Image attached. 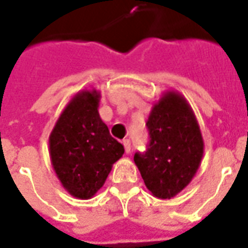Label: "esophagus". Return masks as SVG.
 Masks as SVG:
<instances>
[{
    "label": "esophagus",
    "instance_id": "obj_1",
    "mask_svg": "<svg viewBox=\"0 0 248 248\" xmlns=\"http://www.w3.org/2000/svg\"><path fill=\"white\" fill-rule=\"evenodd\" d=\"M124 151H126V154H130V151H131V143H130V140H124Z\"/></svg>",
    "mask_w": 248,
    "mask_h": 248
}]
</instances>
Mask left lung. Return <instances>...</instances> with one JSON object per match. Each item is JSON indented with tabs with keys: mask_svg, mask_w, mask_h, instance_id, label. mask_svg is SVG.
<instances>
[{
	"mask_svg": "<svg viewBox=\"0 0 248 248\" xmlns=\"http://www.w3.org/2000/svg\"><path fill=\"white\" fill-rule=\"evenodd\" d=\"M150 142L134 162L154 197L171 199L191 182L202 161L204 143L197 117L182 94L166 92L146 122Z\"/></svg>",
	"mask_w": 248,
	"mask_h": 248,
	"instance_id": "obj_1",
	"label": "left lung"
}]
</instances>
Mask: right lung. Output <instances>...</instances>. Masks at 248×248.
Wrapping results in <instances>:
<instances>
[{"instance_id":"right-lung-1","label":"right lung","mask_w":248,"mask_h":248,"mask_svg":"<svg viewBox=\"0 0 248 248\" xmlns=\"http://www.w3.org/2000/svg\"><path fill=\"white\" fill-rule=\"evenodd\" d=\"M99 98L101 93L95 89L77 93L49 137V154L57 178L78 199L94 197L124 153L99 117Z\"/></svg>"}]
</instances>
